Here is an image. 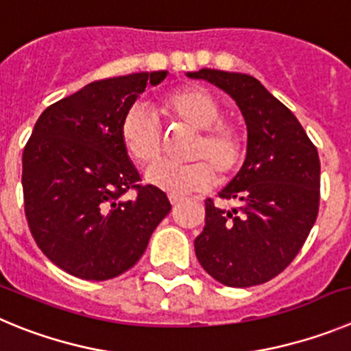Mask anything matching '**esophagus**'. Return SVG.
<instances>
[{"mask_svg":"<svg viewBox=\"0 0 351 351\" xmlns=\"http://www.w3.org/2000/svg\"><path fill=\"white\" fill-rule=\"evenodd\" d=\"M180 201H182V199L176 197V195H169V203H171V204H178Z\"/></svg>","mask_w":351,"mask_h":351,"instance_id":"34e87169","label":"esophagus"}]
</instances>
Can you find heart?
<instances>
[{"label": "heart", "instance_id": "b5f03b06", "mask_svg": "<svg viewBox=\"0 0 351 351\" xmlns=\"http://www.w3.org/2000/svg\"><path fill=\"white\" fill-rule=\"evenodd\" d=\"M160 110L171 122L199 131L192 145L189 164L159 160L145 173V182L169 195L183 197L192 192L208 189L215 180V171L229 175L239 166L245 150L241 132L230 122L222 121L220 105L213 96L199 87H182L164 94ZM121 141L132 160L152 162L162 150V129L156 115L145 105H134L125 112L121 122Z\"/></svg>", "mask_w": 351, "mask_h": 351}]
</instances>
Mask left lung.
<instances>
[{
  "instance_id": "1",
  "label": "left lung",
  "mask_w": 351,
  "mask_h": 351,
  "mask_svg": "<svg viewBox=\"0 0 351 351\" xmlns=\"http://www.w3.org/2000/svg\"><path fill=\"white\" fill-rule=\"evenodd\" d=\"M236 101L246 122V159L219 192L232 208L206 199L195 257L227 287H254L282 273L304 245L320 203L317 147L292 112L250 75L199 69Z\"/></svg>"
}]
</instances>
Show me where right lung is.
<instances>
[{
    "instance_id": "obj_1",
    "label": "right lung",
    "mask_w": 351,
    "mask_h": 351,
    "mask_svg": "<svg viewBox=\"0 0 351 351\" xmlns=\"http://www.w3.org/2000/svg\"><path fill=\"white\" fill-rule=\"evenodd\" d=\"M168 71L113 77L50 105L22 154L27 226L40 250L82 280H110L131 269L169 213L168 195L138 185L121 141V122L148 84ZM138 192L132 202L121 195Z\"/></svg>"
}]
</instances>
